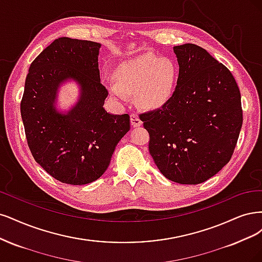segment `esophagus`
I'll list each match as a JSON object with an SVG mask.
<instances>
[{
    "label": "esophagus",
    "mask_w": 262,
    "mask_h": 262,
    "mask_svg": "<svg viewBox=\"0 0 262 262\" xmlns=\"http://www.w3.org/2000/svg\"><path fill=\"white\" fill-rule=\"evenodd\" d=\"M130 123L133 125V127H139L141 126L142 122L139 119V116L137 114H130Z\"/></svg>",
    "instance_id": "34e87169"
}]
</instances>
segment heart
Here are the masks:
<instances>
[{"mask_svg":"<svg viewBox=\"0 0 262 262\" xmlns=\"http://www.w3.org/2000/svg\"><path fill=\"white\" fill-rule=\"evenodd\" d=\"M116 81L108 89L122 101L135 94L137 103L148 110H159L172 100L179 81V69L171 58L142 54L122 63L116 71Z\"/></svg>","mask_w":262,"mask_h":262,"instance_id":"obj_1","label":"heart"}]
</instances>
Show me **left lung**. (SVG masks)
I'll return each instance as SVG.
<instances>
[{"label":"left lung","mask_w":262,"mask_h":262,"mask_svg":"<svg viewBox=\"0 0 262 262\" xmlns=\"http://www.w3.org/2000/svg\"><path fill=\"white\" fill-rule=\"evenodd\" d=\"M179 81L165 106L139 115L149 152L167 180L196 185L230 161L243 124L241 92L232 73L205 49L174 47Z\"/></svg>","instance_id":"1"}]
</instances>
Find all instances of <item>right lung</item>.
Listing matches in <instances>:
<instances>
[{"label":"right lung","instance_id":"obj_1","mask_svg":"<svg viewBox=\"0 0 262 262\" xmlns=\"http://www.w3.org/2000/svg\"><path fill=\"white\" fill-rule=\"evenodd\" d=\"M100 47L58 38L33 60L25 81L20 113L28 147L36 162L65 184L98 180L130 128L128 114H110L103 107L108 92L100 81ZM67 79L81 86V97L69 113L60 114L54 103Z\"/></svg>","mask_w":262,"mask_h":262}]
</instances>
